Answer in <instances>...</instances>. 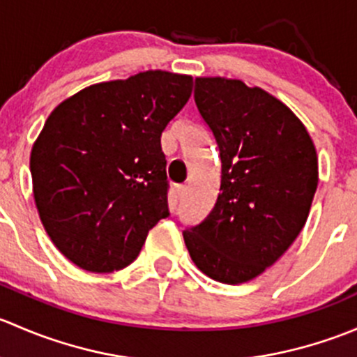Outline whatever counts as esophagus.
I'll use <instances>...</instances> for the list:
<instances>
[{
  "label": "esophagus",
  "instance_id": "34e87169",
  "mask_svg": "<svg viewBox=\"0 0 357 357\" xmlns=\"http://www.w3.org/2000/svg\"><path fill=\"white\" fill-rule=\"evenodd\" d=\"M186 195V186H176V197L183 199Z\"/></svg>",
  "mask_w": 357,
  "mask_h": 357
}]
</instances>
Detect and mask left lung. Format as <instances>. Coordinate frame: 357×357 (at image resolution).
I'll list each match as a JSON object with an SVG mask.
<instances>
[{
	"label": "left lung",
	"instance_id": "left-lung-1",
	"mask_svg": "<svg viewBox=\"0 0 357 357\" xmlns=\"http://www.w3.org/2000/svg\"><path fill=\"white\" fill-rule=\"evenodd\" d=\"M195 103L218 143L221 188L214 208L183 238L204 275L238 285L275 264L304 228L318 157L297 115L264 89L197 77Z\"/></svg>",
	"mask_w": 357,
	"mask_h": 357
}]
</instances>
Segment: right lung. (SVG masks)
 Returning a JSON list of instances; mask_svg holds the SVG:
<instances>
[{"mask_svg": "<svg viewBox=\"0 0 357 357\" xmlns=\"http://www.w3.org/2000/svg\"><path fill=\"white\" fill-rule=\"evenodd\" d=\"M192 88L190 75L139 72L84 88L46 119L31 152L32 192L46 233L75 266L126 268L169 215L160 136Z\"/></svg>", "mask_w": 357, "mask_h": 357, "instance_id": "right-lung-1", "label": "right lung"}]
</instances>
